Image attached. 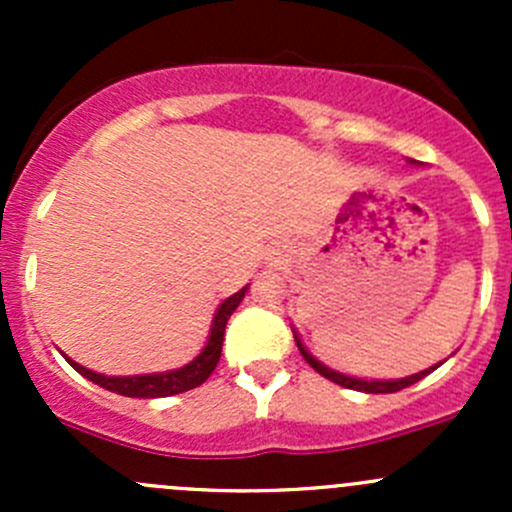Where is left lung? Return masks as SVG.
Returning <instances> with one entry per match:
<instances>
[{
    "instance_id": "1",
    "label": "left lung",
    "mask_w": 512,
    "mask_h": 512,
    "mask_svg": "<svg viewBox=\"0 0 512 512\" xmlns=\"http://www.w3.org/2000/svg\"><path fill=\"white\" fill-rule=\"evenodd\" d=\"M411 163H416V160H411ZM294 342H297V347H299V352H302L304 361H307V364L312 366L314 371H319L324 379L334 381V384L344 386V389L364 391V394H394V391H401V389H406V386L421 381L423 376H428L433 369H438V366L443 364V361H438L436 366H428V369L418 371V374L404 376V379H359V376H349V374H342V371H337V369H329L327 364H322L319 359H314V356L309 354V349L302 344V339H299L297 332H294Z\"/></svg>"
}]
</instances>
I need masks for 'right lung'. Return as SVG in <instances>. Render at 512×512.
Listing matches in <instances>:
<instances>
[{
	"instance_id": "1",
	"label": "right lung",
	"mask_w": 512,
	"mask_h": 512,
	"mask_svg": "<svg viewBox=\"0 0 512 512\" xmlns=\"http://www.w3.org/2000/svg\"><path fill=\"white\" fill-rule=\"evenodd\" d=\"M250 289V285H245L240 292L230 294L218 309H215V317L213 324H210V332H208V342L205 347L200 349V354L195 356L193 361H188L185 366L180 369H170V371H158V374H136V376H106V374H98V371L86 369L81 366L79 361H74L71 356L64 359L79 371L84 379L94 381V384L103 386L106 391H113V394H121V396H131V399H163V396H175V394H183V391L195 389V386L205 384L208 376L213 374L215 366H218L220 354H223V339H225V327H227V319L232 317L237 307H240L242 297L245 292Z\"/></svg>"
}]
</instances>
